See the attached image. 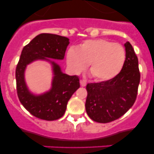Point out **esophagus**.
<instances>
[{"mask_svg": "<svg viewBox=\"0 0 154 154\" xmlns=\"http://www.w3.org/2000/svg\"><path fill=\"white\" fill-rule=\"evenodd\" d=\"M80 85H81V87H85L86 85H87V83H86L85 80H80Z\"/></svg>", "mask_w": 154, "mask_h": 154, "instance_id": "esophagus-1", "label": "esophagus"}]
</instances>
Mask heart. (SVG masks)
<instances>
[{"mask_svg":"<svg viewBox=\"0 0 154 154\" xmlns=\"http://www.w3.org/2000/svg\"><path fill=\"white\" fill-rule=\"evenodd\" d=\"M125 60V50L122 45L103 38L87 40L67 53V64L73 72H81L89 64L93 78L100 82L116 77Z\"/></svg>","mask_w":154,"mask_h":154,"instance_id":"b5f03b06","label":"heart"}]
</instances>
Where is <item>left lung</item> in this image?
<instances>
[{
	"label": "left lung",
	"mask_w": 154,
	"mask_h": 154,
	"mask_svg": "<svg viewBox=\"0 0 154 154\" xmlns=\"http://www.w3.org/2000/svg\"><path fill=\"white\" fill-rule=\"evenodd\" d=\"M124 46L126 60L120 73L111 80L87 85L86 111L97 122L108 123L119 119L135 102L140 78L138 59L129 42Z\"/></svg>",
	"instance_id": "8db88e82"
}]
</instances>
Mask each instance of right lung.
I'll return each mask as SVG.
<instances>
[{
  "instance_id": "obj_1",
  "label": "right lung",
  "mask_w": 154,
  "mask_h": 154,
  "mask_svg": "<svg viewBox=\"0 0 154 154\" xmlns=\"http://www.w3.org/2000/svg\"><path fill=\"white\" fill-rule=\"evenodd\" d=\"M69 43L67 37L42 33L36 35L23 48L16 69L17 95L26 109L38 119L54 121L62 117L67 102L80 87L78 77L64 74L61 66L54 61L64 60ZM36 60L49 63L53 74L51 88L39 94L30 91L25 80L27 66Z\"/></svg>"
}]
</instances>
